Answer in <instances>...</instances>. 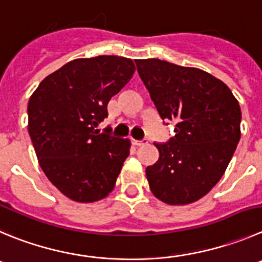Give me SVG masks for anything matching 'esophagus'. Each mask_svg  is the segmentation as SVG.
I'll use <instances>...</instances> for the list:
<instances>
[{"instance_id":"1","label":"esophagus","mask_w":262,"mask_h":262,"mask_svg":"<svg viewBox=\"0 0 262 262\" xmlns=\"http://www.w3.org/2000/svg\"><path fill=\"white\" fill-rule=\"evenodd\" d=\"M132 143H133L134 146H143L147 143V141H146V139H141V141H138V139H133V141H132Z\"/></svg>"}]
</instances>
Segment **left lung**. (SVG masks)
Returning a JSON list of instances; mask_svg holds the SVG:
<instances>
[{
    "label": "left lung",
    "mask_w": 262,
    "mask_h": 262,
    "mask_svg": "<svg viewBox=\"0 0 262 262\" xmlns=\"http://www.w3.org/2000/svg\"><path fill=\"white\" fill-rule=\"evenodd\" d=\"M137 71L161 120L176 134L154 143L159 160L146 168L158 199L172 205L196 202L226 170L241 139L242 112L231 90L214 76L160 59H137Z\"/></svg>",
    "instance_id": "left-lung-1"
}]
</instances>
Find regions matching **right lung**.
I'll list each match as a JSON object with an SVG mask.
<instances>
[{
    "label": "right lung",
    "instance_id": "1",
    "mask_svg": "<svg viewBox=\"0 0 262 262\" xmlns=\"http://www.w3.org/2000/svg\"><path fill=\"white\" fill-rule=\"evenodd\" d=\"M132 59L99 55L68 62L38 85L28 102V133L40 167L75 202L92 203L114 190L130 141L95 129L107 104L133 76Z\"/></svg>",
    "mask_w": 262,
    "mask_h": 262
}]
</instances>
